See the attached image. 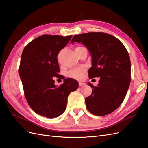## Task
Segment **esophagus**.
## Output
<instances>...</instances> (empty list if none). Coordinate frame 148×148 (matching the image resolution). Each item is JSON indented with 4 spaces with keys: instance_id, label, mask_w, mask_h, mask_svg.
<instances>
[{
    "instance_id": "1",
    "label": "esophagus",
    "mask_w": 148,
    "mask_h": 148,
    "mask_svg": "<svg viewBox=\"0 0 148 148\" xmlns=\"http://www.w3.org/2000/svg\"><path fill=\"white\" fill-rule=\"evenodd\" d=\"M85 83L84 82H79V86H84L85 85Z\"/></svg>"
}]
</instances>
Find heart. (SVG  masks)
<instances>
[{"label": "heart", "instance_id": "obj_1", "mask_svg": "<svg viewBox=\"0 0 148 148\" xmlns=\"http://www.w3.org/2000/svg\"><path fill=\"white\" fill-rule=\"evenodd\" d=\"M81 48L82 47H77L75 48V50ZM60 55H61V53H59V54L58 55V61L59 62L60 61ZM85 71H86V69L84 68V67H80V68L74 69H72L69 71L68 73H67V76L69 77L76 79H80L82 78L83 74Z\"/></svg>", "mask_w": 148, "mask_h": 148}]
</instances>
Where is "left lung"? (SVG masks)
Masks as SVG:
<instances>
[{
  "instance_id": "1",
  "label": "left lung",
  "mask_w": 148,
  "mask_h": 148,
  "mask_svg": "<svg viewBox=\"0 0 148 148\" xmlns=\"http://www.w3.org/2000/svg\"><path fill=\"white\" fill-rule=\"evenodd\" d=\"M74 42L89 51L92 67L88 76L100 77L97 86L88 82L93 89L85 99L87 108L96 116L111 113L123 102L130 86L131 62L127 50L119 39L102 32L74 35L71 43Z\"/></svg>"
}]
</instances>
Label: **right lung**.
Here are the masks:
<instances>
[{"label":"right lung","mask_w":148,"mask_h":148,"mask_svg":"<svg viewBox=\"0 0 148 148\" xmlns=\"http://www.w3.org/2000/svg\"><path fill=\"white\" fill-rule=\"evenodd\" d=\"M72 35H44L25 46L21 57L19 75L25 98L38 115L53 119L64 112L70 93L77 89L78 82L63 78L60 86L54 85L53 77L60 78L57 56Z\"/></svg>","instance_id":"1"}]
</instances>
